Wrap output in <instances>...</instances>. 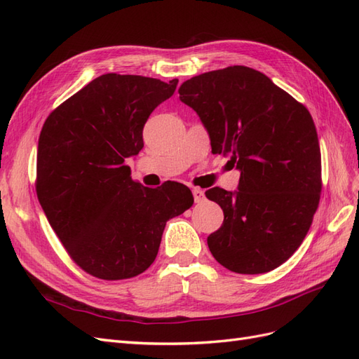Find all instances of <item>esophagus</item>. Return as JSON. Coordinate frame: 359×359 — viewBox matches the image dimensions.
<instances>
[{"label":"esophagus","instance_id":"obj_1","mask_svg":"<svg viewBox=\"0 0 359 359\" xmlns=\"http://www.w3.org/2000/svg\"><path fill=\"white\" fill-rule=\"evenodd\" d=\"M193 198H194V202H202L203 199H205V193H203V190H201V189H198V187H194L193 190Z\"/></svg>","mask_w":359,"mask_h":359}]
</instances>
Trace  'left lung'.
Instances as JSON below:
<instances>
[{
  "instance_id": "1",
  "label": "left lung",
  "mask_w": 359,
  "mask_h": 359,
  "mask_svg": "<svg viewBox=\"0 0 359 359\" xmlns=\"http://www.w3.org/2000/svg\"><path fill=\"white\" fill-rule=\"evenodd\" d=\"M178 93L208 130L212 154L241 170L235 193L205 191L224 214L210 252L238 274L276 269L304 241L320 201V147L309 109L244 66L194 76Z\"/></svg>"
}]
</instances>
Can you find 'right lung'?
<instances>
[{"instance_id": "right-lung-1", "label": "right lung", "mask_w": 359, "mask_h": 359, "mask_svg": "<svg viewBox=\"0 0 359 359\" xmlns=\"http://www.w3.org/2000/svg\"><path fill=\"white\" fill-rule=\"evenodd\" d=\"M177 85L178 79L102 74L43 124L37 198L73 262L93 277L142 274L158 253L166 222L193 205L189 187L173 181L144 187L126 165L144 147L148 116Z\"/></svg>"}]
</instances>
